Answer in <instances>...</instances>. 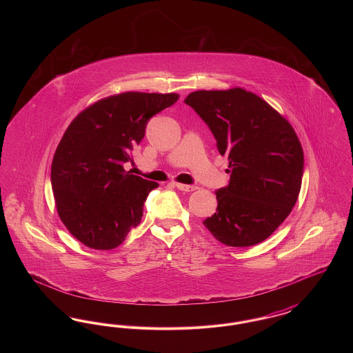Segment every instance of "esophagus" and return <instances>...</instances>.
Here are the masks:
<instances>
[{
	"mask_svg": "<svg viewBox=\"0 0 353 353\" xmlns=\"http://www.w3.org/2000/svg\"><path fill=\"white\" fill-rule=\"evenodd\" d=\"M174 186H176L179 190H183V192H193V190L197 189V186H194V185L179 184V183H176Z\"/></svg>",
	"mask_w": 353,
	"mask_h": 353,
	"instance_id": "34e87169",
	"label": "esophagus"
}]
</instances>
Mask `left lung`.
Wrapping results in <instances>:
<instances>
[{
  "instance_id": "1",
  "label": "left lung",
  "mask_w": 353,
  "mask_h": 353,
  "mask_svg": "<svg viewBox=\"0 0 353 353\" xmlns=\"http://www.w3.org/2000/svg\"><path fill=\"white\" fill-rule=\"evenodd\" d=\"M184 101L206 123L232 168L205 228L226 246L265 241L291 213L301 192L304 156L294 128L269 103L238 87L194 91Z\"/></svg>"
}]
</instances>
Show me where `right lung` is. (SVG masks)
<instances>
[{"label": "right lung", "mask_w": 353, "mask_h": 353, "mask_svg": "<svg viewBox=\"0 0 353 353\" xmlns=\"http://www.w3.org/2000/svg\"><path fill=\"white\" fill-rule=\"evenodd\" d=\"M177 94L123 92L94 103L71 121L54 154L51 188L58 214L87 248H118L143 217L159 184L124 170L152 117Z\"/></svg>", "instance_id": "obj_1"}]
</instances>
